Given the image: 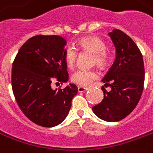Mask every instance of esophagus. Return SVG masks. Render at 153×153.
Returning a JSON list of instances; mask_svg holds the SVG:
<instances>
[{
  "mask_svg": "<svg viewBox=\"0 0 153 153\" xmlns=\"http://www.w3.org/2000/svg\"><path fill=\"white\" fill-rule=\"evenodd\" d=\"M87 90H88L87 87H78V91H79V92H85V91H87Z\"/></svg>",
  "mask_w": 153,
  "mask_h": 153,
  "instance_id": "obj_1",
  "label": "esophagus"
}]
</instances>
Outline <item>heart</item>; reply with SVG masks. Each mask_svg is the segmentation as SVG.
Listing matches in <instances>:
<instances>
[{"instance_id": "1", "label": "heart", "mask_w": 153, "mask_h": 153, "mask_svg": "<svg viewBox=\"0 0 153 153\" xmlns=\"http://www.w3.org/2000/svg\"><path fill=\"white\" fill-rule=\"evenodd\" d=\"M78 47L81 51L93 52L92 62L97 63L99 66L103 67L109 62V54L106 50V43L102 39L96 36H87L80 38L78 42ZM78 52L74 47H66L64 51V62L69 69H73L75 66ZM98 78V73L95 70H78L72 74L73 82L79 86H88L93 80Z\"/></svg>"}]
</instances>
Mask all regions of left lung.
<instances>
[{
    "mask_svg": "<svg viewBox=\"0 0 153 153\" xmlns=\"http://www.w3.org/2000/svg\"><path fill=\"white\" fill-rule=\"evenodd\" d=\"M115 47V59L102 79L103 100L92 108L102 120L117 122L135 109L141 97L144 83V66L141 52L128 35L115 29L108 33Z\"/></svg>",
    "mask_w": 153,
    "mask_h": 153,
    "instance_id": "8db88e82",
    "label": "left lung"
}]
</instances>
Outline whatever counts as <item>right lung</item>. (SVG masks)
Masks as SVG:
<instances>
[{
	"mask_svg": "<svg viewBox=\"0 0 153 153\" xmlns=\"http://www.w3.org/2000/svg\"><path fill=\"white\" fill-rule=\"evenodd\" d=\"M66 41L58 35H37L20 48L13 63L12 88L17 104L28 119L38 125L52 128L66 118L77 86L53 89V78L68 81L64 62Z\"/></svg>",
	"mask_w": 153,
	"mask_h": 153,
	"instance_id": "right-lung-1",
	"label": "right lung"
}]
</instances>
